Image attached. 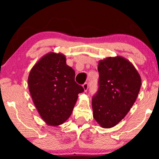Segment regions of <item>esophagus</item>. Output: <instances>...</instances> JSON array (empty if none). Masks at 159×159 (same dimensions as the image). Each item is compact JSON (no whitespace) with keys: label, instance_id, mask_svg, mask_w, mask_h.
Returning <instances> with one entry per match:
<instances>
[{"label":"esophagus","instance_id":"esophagus-1","mask_svg":"<svg viewBox=\"0 0 159 159\" xmlns=\"http://www.w3.org/2000/svg\"><path fill=\"white\" fill-rule=\"evenodd\" d=\"M82 88H83L84 92H86V91L88 90V84L87 83V82H86V83L83 84H82Z\"/></svg>","mask_w":159,"mask_h":159}]
</instances>
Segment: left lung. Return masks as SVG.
<instances>
[{
    "label": "left lung",
    "instance_id": "8db88e82",
    "mask_svg": "<svg viewBox=\"0 0 159 159\" xmlns=\"http://www.w3.org/2000/svg\"><path fill=\"white\" fill-rule=\"evenodd\" d=\"M99 88L93 96V118L103 128L119 124L135 102L141 77L134 65L122 56L99 61Z\"/></svg>",
    "mask_w": 159,
    "mask_h": 159
}]
</instances>
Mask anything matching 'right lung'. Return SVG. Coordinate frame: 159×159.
Wrapping results in <instances>:
<instances>
[{"instance_id": "right-lung-1", "label": "right lung", "mask_w": 159, "mask_h": 159, "mask_svg": "<svg viewBox=\"0 0 159 159\" xmlns=\"http://www.w3.org/2000/svg\"><path fill=\"white\" fill-rule=\"evenodd\" d=\"M63 53L50 52L32 67L28 87L38 114L48 125L64 124L72 113L78 94L84 92L75 81V71Z\"/></svg>"}]
</instances>
